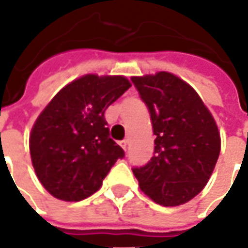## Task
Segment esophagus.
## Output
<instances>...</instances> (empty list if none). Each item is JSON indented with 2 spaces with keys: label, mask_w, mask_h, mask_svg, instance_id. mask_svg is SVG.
Returning a JSON list of instances; mask_svg holds the SVG:
<instances>
[{
  "label": "esophagus",
  "mask_w": 248,
  "mask_h": 248,
  "mask_svg": "<svg viewBox=\"0 0 248 248\" xmlns=\"http://www.w3.org/2000/svg\"><path fill=\"white\" fill-rule=\"evenodd\" d=\"M119 145L122 146V149H124V150H126V149H127V146H129V140H121V142H119Z\"/></svg>",
  "instance_id": "1"
}]
</instances>
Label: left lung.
Masks as SVG:
<instances>
[{"label": "left lung", "mask_w": 248, "mask_h": 248, "mask_svg": "<svg viewBox=\"0 0 248 248\" xmlns=\"http://www.w3.org/2000/svg\"><path fill=\"white\" fill-rule=\"evenodd\" d=\"M150 111L154 155L135 178L147 197L172 207L202 191L220 153V135L208 108L188 83L167 71L133 77Z\"/></svg>", "instance_id": "1"}]
</instances>
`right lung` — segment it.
<instances>
[{"mask_svg":"<svg viewBox=\"0 0 248 248\" xmlns=\"http://www.w3.org/2000/svg\"><path fill=\"white\" fill-rule=\"evenodd\" d=\"M131 83L122 76L86 74L66 85L35 121L31 163L53 197L78 202L99 190L124 151L110 138L106 108Z\"/></svg>","mask_w":248,"mask_h":248,"instance_id":"1","label":"right lung"}]
</instances>
